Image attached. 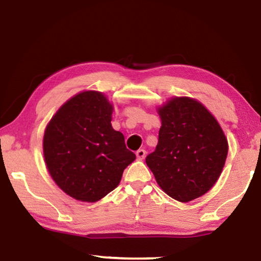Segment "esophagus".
Here are the masks:
<instances>
[{
  "instance_id": "34e87169",
  "label": "esophagus",
  "mask_w": 261,
  "mask_h": 261,
  "mask_svg": "<svg viewBox=\"0 0 261 261\" xmlns=\"http://www.w3.org/2000/svg\"><path fill=\"white\" fill-rule=\"evenodd\" d=\"M146 150L144 149H139L138 151H136V158H138V160H143L144 158H146Z\"/></svg>"
}]
</instances>
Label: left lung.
<instances>
[{"label": "left lung", "mask_w": 261, "mask_h": 261, "mask_svg": "<svg viewBox=\"0 0 261 261\" xmlns=\"http://www.w3.org/2000/svg\"><path fill=\"white\" fill-rule=\"evenodd\" d=\"M159 114V142L146 163L167 195L190 202L217 182L227 156V140L217 120L194 99H171Z\"/></svg>", "instance_id": "8db88e82"}]
</instances>
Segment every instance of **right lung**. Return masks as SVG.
I'll use <instances>...</instances> for the list:
<instances>
[{
	"label": "right lung",
	"mask_w": 261,
	"mask_h": 261,
	"mask_svg": "<svg viewBox=\"0 0 261 261\" xmlns=\"http://www.w3.org/2000/svg\"><path fill=\"white\" fill-rule=\"evenodd\" d=\"M112 112L100 92H82L59 108L44 133L51 177L78 200L92 203L105 197L136 158L126 148L123 134L112 128Z\"/></svg>",
	"instance_id": "obj_1"
}]
</instances>
